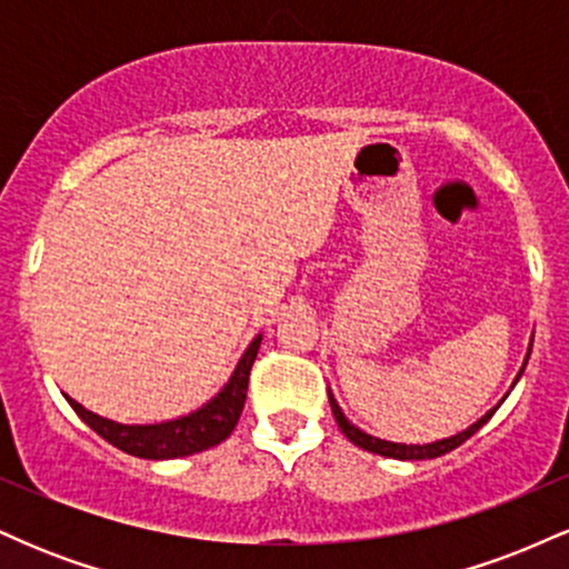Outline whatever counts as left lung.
<instances>
[{
	"mask_svg": "<svg viewBox=\"0 0 569 569\" xmlns=\"http://www.w3.org/2000/svg\"><path fill=\"white\" fill-rule=\"evenodd\" d=\"M530 350H532V342H530ZM530 350H527V358H530ZM527 358H525V367H527ZM525 367L519 369V375H516L513 385L519 382V377H521V371H525ZM513 385H511V388H513ZM506 396H508V393H506ZM506 396H502V401H506ZM502 401H500V403H502ZM329 403H331V411H335V420L339 422V428H342V433L348 436V439H350L352 443H356V447L367 449V452L382 455V457H393V460H433V457H441V455L452 452V449L460 447L462 441L471 439L476 430L485 426L489 417H492L495 411H498V407H500V403H498V407H492V409L487 411L485 417H481V420H476L473 426H468L466 430H460V433L449 436V439L430 441V443H396V441L377 439V436L367 433V430H361V428L352 426L348 417H345V411L339 409L337 398H335V393H331V390H329Z\"/></svg>",
	"mask_w": 569,
	"mask_h": 569,
	"instance_id": "1",
	"label": "left lung"
}]
</instances>
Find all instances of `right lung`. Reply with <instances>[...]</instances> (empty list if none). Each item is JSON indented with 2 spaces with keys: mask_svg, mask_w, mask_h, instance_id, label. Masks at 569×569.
I'll return each mask as SVG.
<instances>
[{
  "mask_svg": "<svg viewBox=\"0 0 569 569\" xmlns=\"http://www.w3.org/2000/svg\"><path fill=\"white\" fill-rule=\"evenodd\" d=\"M262 335L251 339L243 356H240L238 367L230 375L224 388L200 409L189 411V415L176 417V420L154 422V426H122V422L107 420V417L96 415V411L84 409L74 398L67 396L69 407L80 415V420L88 428H93L101 439H107L112 447L122 452L143 457V460H173V457H187L202 449L217 447L232 433L240 420V411L246 403L248 375H251L253 361H257Z\"/></svg>",
  "mask_w": 569,
  "mask_h": 569,
  "instance_id": "add662e5",
  "label": "right lung"
}]
</instances>
